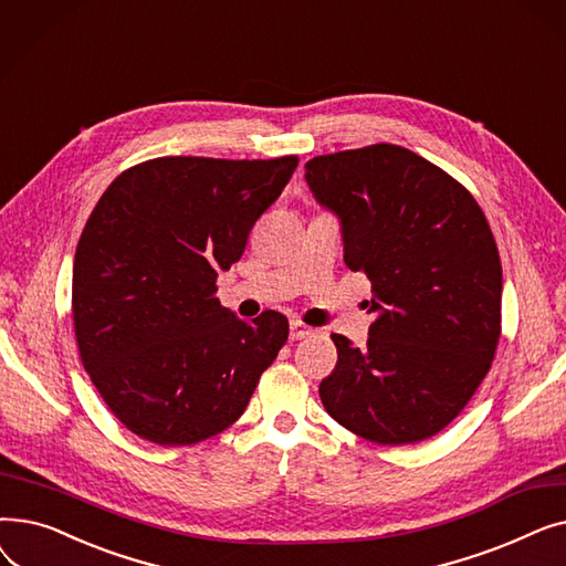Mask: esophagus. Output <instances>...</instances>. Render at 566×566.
Masks as SVG:
<instances>
[{"instance_id":"34e87169","label":"esophagus","mask_w":566,"mask_h":566,"mask_svg":"<svg viewBox=\"0 0 566 566\" xmlns=\"http://www.w3.org/2000/svg\"><path fill=\"white\" fill-rule=\"evenodd\" d=\"M289 333H291V339H303V337L314 335V328H310V325L303 323V321H291Z\"/></svg>"}]
</instances>
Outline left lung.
I'll return each mask as SVG.
<instances>
[{
	"label": "left lung",
	"instance_id": "obj_1",
	"mask_svg": "<svg viewBox=\"0 0 566 566\" xmlns=\"http://www.w3.org/2000/svg\"><path fill=\"white\" fill-rule=\"evenodd\" d=\"M305 178L342 222L344 261L371 282L367 346L333 335L318 385L344 429L378 444L420 442L478 392L500 339L502 265L480 203L397 144L316 156Z\"/></svg>",
	"mask_w": 566,
	"mask_h": 566
}]
</instances>
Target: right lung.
Returning <instances> with one entry per match:
<instances>
[{
    "mask_svg": "<svg viewBox=\"0 0 566 566\" xmlns=\"http://www.w3.org/2000/svg\"><path fill=\"white\" fill-rule=\"evenodd\" d=\"M298 167V156H167L118 174L73 263L80 358L114 418L178 448L245 412L289 337L284 314L241 321L216 298L220 271Z\"/></svg>",
    "mask_w": 566,
    "mask_h": 566,
    "instance_id": "1",
    "label": "right lung"
}]
</instances>
